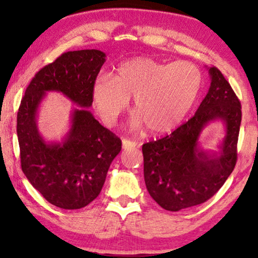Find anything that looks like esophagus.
I'll return each instance as SVG.
<instances>
[{
	"label": "esophagus",
	"instance_id": "1",
	"mask_svg": "<svg viewBox=\"0 0 258 258\" xmlns=\"http://www.w3.org/2000/svg\"><path fill=\"white\" fill-rule=\"evenodd\" d=\"M137 147V142L131 141V140L127 139H123V148L124 149H132V148Z\"/></svg>",
	"mask_w": 258,
	"mask_h": 258
}]
</instances>
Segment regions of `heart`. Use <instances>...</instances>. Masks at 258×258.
Listing matches in <instances>:
<instances>
[{
	"mask_svg": "<svg viewBox=\"0 0 258 258\" xmlns=\"http://www.w3.org/2000/svg\"><path fill=\"white\" fill-rule=\"evenodd\" d=\"M202 73L189 61L163 63L134 58L120 63L113 77L99 76L92 86L93 103L104 124L116 125L133 98L134 127L148 126L166 133L180 124L194 106Z\"/></svg>",
	"mask_w": 258,
	"mask_h": 258,
	"instance_id": "b5f03b06",
	"label": "heart"
}]
</instances>
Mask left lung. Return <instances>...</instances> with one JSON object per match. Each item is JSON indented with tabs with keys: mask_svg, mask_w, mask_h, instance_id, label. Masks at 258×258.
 <instances>
[{
	"mask_svg": "<svg viewBox=\"0 0 258 258\" xmlns=\"http://www.w3.org/2000/svg\"><path fill=\"white\" fill-rule=\"evenodd\" d=\"M209 75L208 93L195 116L165 138L142 146L147 190L166 211L177 212L207 202L237 163L241 104L216 67L209 68ZM215 119L225 120L227 134L221 150L209 155L198 146V139L204 126Z\"/></svg>",
	"mask_w": 258,
	"mask_h": 258,
	"instance_id": "8db88e82",
	"label": "left lung"
}]
</instances>
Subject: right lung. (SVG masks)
<instances>
[{"instance_id":"obj_1","label":"right lung","mask_w":258,"mask_h":258,"mask_svg":"<svg viewBox=\"0 0 258 258\" xmlns=\"http://www.w3.org/2000/svg\"><path fill=\"white\" fill-rule=\"evenodd\" d=\"M106 61L99 50L69 51L40 69L25 91L17 115L20 163L26 177L50 204L80 209L98 197L121 140L94 118L92 86ZM61 92L82 106L62 144H46L38 133L37 108L46 92Z\"/></svg>"}]
</instances>
